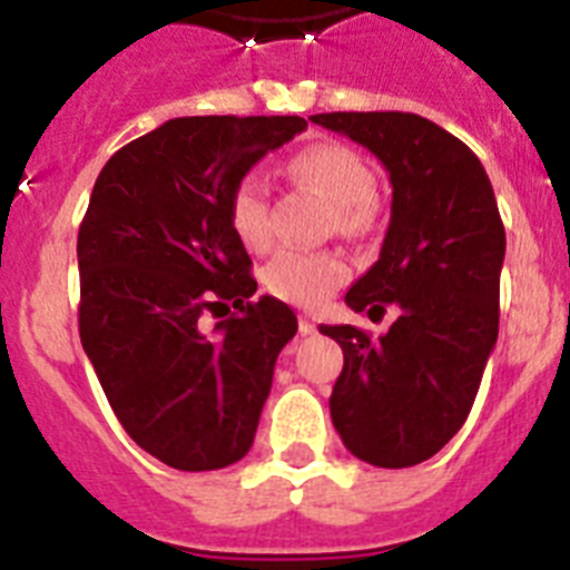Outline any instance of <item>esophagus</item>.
<instances>
[{"mask_svg": "<svg viewBox=\"0 0 570 570\" xmlns=\"http://www.w3.org/2000/svg\"><path fill=\"white\" fill-rule=\"evenodd\" d=\"M298 330H301V336H313L315 322L309 318V315H298Z\"/></svg>", "mask_w": 570, "mask_h": 570, "instance_id": "esophagus-1", "label": "esophagus"}]
</instances>
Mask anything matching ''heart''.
Here are the masks:
<instances>
[{
    "label": "heart",
    "instance_id": "1",
    "mask_svg": "<svg viewBox=\"0 0 570 570\" xmlns=\"http://www.w3.org/2000/svg\"><path fill=\"white\" fill-rule=\"evenodd\" d=\"M293 176L336 208L333 217L338 232H362L371 223L376 179L374 170L356 150L336 141L307 147L293 159ZM228 219L234 234L248 248L269 246V185L263 176L248 174L237 181L228 203ZM261 277L266 293L275 298L295 307H318L347 281V263L333 252L281 248L263 266Z\"/></svg>",
    "mask_w": 570,
    "mask_h": 570
}]
</instances>
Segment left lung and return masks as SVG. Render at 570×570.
Segmentation results:
<instances>
[{"label": "left lung", "instance_id": "obj_1", "mask_svg": "<svg viewBox=\"0 0 570 570\" xmlns=\"http://www.w3.org/2000/svg\"><path fill=\"white\" fill-rule=\"evenodd\" d=\"M374 153L391 179L380 261L347 289L353 313L396 307L385 336L322 324L344 351L330 396L338 438L358 461L403 470L429 461L470 417L499 338L504 226L490 176L461 138L414 112L309 118Z\"/></svg>", "mask_w": 570, "mask_h": 570}]
</instances>
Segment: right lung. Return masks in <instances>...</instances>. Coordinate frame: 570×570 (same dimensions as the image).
<instances>
[{
	"label": "right lung",
	"mask_w": 570,
	"mask_h": 570,
	"mask_svg": "<svg viewBox=\"0 0 570 570\" xmlns=\"http://www.w3.org/2000/svg\"><path fill=\"white\" fill-rule=\"evenodd\" d=\"M307 130L298 115L170 118L104 165L78 234L80 342L138 446L181 472L255 443L277 353L298 318L257 293L234 234L237 181ZM242 309L205 337V308Z\"/></svg>",
	"instance_id": "add662e5"
}]
</instances>
